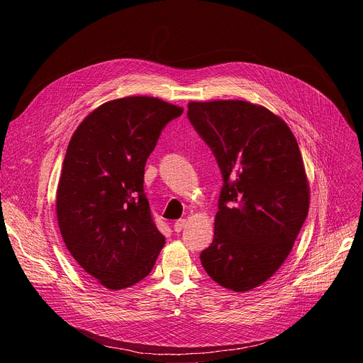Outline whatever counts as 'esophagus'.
<instances>
[{
  "instance_id": "obj_1",
  "label": "esophagus",
  "mask_w": 363,
  "mask_h": 363,
  "mask_svg": "<svg viewBox=\"0 0 363 363\" xmlns=\"http://www.w3.org/2000/svg\"><path fill=\"white\" fill-rule=\"evenodd\" d=\"M186 224H188L186 220H184V218H182V220H178V221L174 224V231H175V233H181V231L186 227Z\"/></svg>"
}]
</instances>
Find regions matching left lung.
Masks as SVG:
<instances>
[{"instance_id": "left-lung-1", "label": "left lung", "mask_w": 363, "mask_h": 363, "mask_svg": "<svg viewBox=\"0 0 363 363\" xmlns=\"http://www.w3.org/2000/svg\"><path fill=\"white\" fill-rule=\"evenodd\" d=\"M186 115L224 181L202 267L220 286L248 291L280 269L307 217L297 140L281 118L244 100L189 101Z\"/></svg>"}]
</instances>
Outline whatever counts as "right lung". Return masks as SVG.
Here are the masks:
<instances>
[{
    "mask_svg": "<svg viewBox=\"0 0 363 363\" xmlns=\"http://www.w3.org/2000/svg\"><path fill=\"white\" fill-rule=\"evenodd\" d=\"M182 108L158 97L103 103L74 130L57 186L62 237L80 267L111 290L145 279L165 237L143 192L145 165Z\"/></svg>",
    "mask_w": 363,
    "mask_h": 363,
    "instance_id": "right-lung-1",
    "label": "right lung"
}]
</instances>
